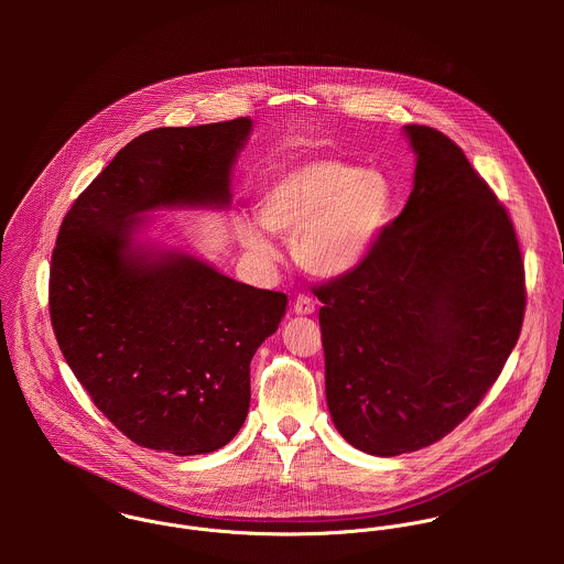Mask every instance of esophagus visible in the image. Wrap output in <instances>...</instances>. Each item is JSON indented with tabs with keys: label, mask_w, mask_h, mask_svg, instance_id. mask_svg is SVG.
<instances>
[{
	"label": "esophagus",
	"mask_w": 564,
	"mask_h": 564,
	"mask_svg": "<svg viewBox=\"0 0 564 564\" xmlns=\"http://www.w3.org/2000/svg\"><path fill=\"white\" fill-rule=\"evenodd\" d=\"M293 313H295L297 317H308V315L315 313V302H313L311 297H306V295H300V297L293 302Z\"/></svg>",
	"instance_id": "1"
}]
</instances>
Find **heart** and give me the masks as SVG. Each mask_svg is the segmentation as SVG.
I'll return each mask as SVG.
<instances>
[{
  "instance_id": "obj_1",
  "label": "heart",
  "mask_w": 564,
  "mask_h": 564,
  "mask_svg": "<svg viewBox=\"0 0 564 564\" xmlns=\"http://www.w3.org/2000/svg\"><path fill=\"white\" fill-rule=\"evenodd\" d=\"M395 206L398 186L387 171L317 156L278 171L260 191L256 213L267 232L291 239L293 260L302 271L340 280L373 253ZM261 229L245 217L235 221L242 247L258 262L271 264L275 247Z\"/></svg>"
}]
</instances>
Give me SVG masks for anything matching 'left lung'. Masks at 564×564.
Segmentation results:
<instances>
[{
    "instance_id": "8db88e82",
    "label": "left lung",
    "mask_w": 564,
    "mask_h": 564,
    "mask_svg": "<svg viewBox=\"0 0 564 564\" xmlns=\"http://www.w3.org/2000/svg\"><path fill=\"white\" fill-rule=\"evenodd\" d=\"M412 193L367 262L319 286L325 398L371 456L449 434L517 345L525 291L508 213L443 132L403 126Z\"/></svg>"
}]
</instances>
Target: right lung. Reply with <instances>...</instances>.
<instances>
[{"instance_id":"right-lung-1","label":"right lung","mask_w":564,"mask_h":564,"mask_svg":"<svg viewBox=\"0 0 564 564\" xmlns=\"http://www.w3.org/2000/svg\"><path fill=\"white\" fill-rule=\"evenodd\" d=\"M251 126L241 117L137 137L61 226L50 271L61 351L141 447L195 456L228 445L249 410V362L286 315L284 293L152 235V213L230 208Z\"/></svg>"}]
</instances>
